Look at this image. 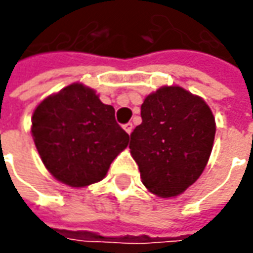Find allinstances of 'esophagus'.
<instances>
[{
    "label": "esophagus",
    "mask_w": 253,
    "mask_h": 253,
    "mask_svg": "<svg viewBox=\"0 0 253 253\" xmlns=\"http://www.w3.org/2000/svg\"><path fill=\"white\" fill-rule=\"evenodd\" d=\"M124 129H125L126 133H131L132 129H133V125H132L131 122H128V124H125V125H124Z\"/></svg>",
    "instance_id": "34e87169"
}]
</instances>
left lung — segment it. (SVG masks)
<instances>
[{
	"label": "left lung",
	"instance_id": "1",
	"mask_svg": "<svg viewBox=\"0 0 253 253\" xmlns=\"http://www.w3.org/2000/svg\"><path fill=\"white\" fill-rule=\"evenodd\" d=\"M141 117L129 149L142 183L163 199L179 196L209 162L215 136L214 115L201 97L179 85H165L145 98Z\"/></svg>",
	"mask_w": 253,
	"mask_h": 253
}]
</instances>
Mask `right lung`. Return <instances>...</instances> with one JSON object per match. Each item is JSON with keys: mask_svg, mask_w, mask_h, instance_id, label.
<instances>
[{"mask_svg": "<svg viewBox=\"0 0 253 253\" xmlns=\"http://www.w3.org/2000/svg\"><path fill=\"white\" fill-rule=\"evenodd\" d=\"M31 131L46 169L70 187L104 179L129 142V135L115 121L114 107L102 104L82 83L44 98L35 108Z\"/></svg>", "mask_w": 253, "mask_h": 253, "instance_id": "1", "label": "right lung"}]
</instances>
